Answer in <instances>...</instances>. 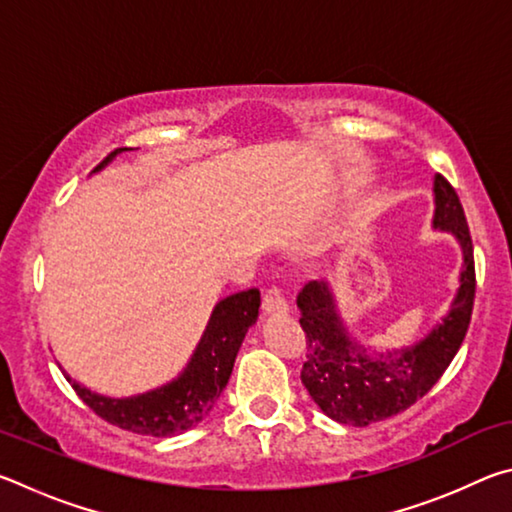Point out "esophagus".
Returning a JSON list of instances; mask_svg holds the SVG:
<instances>
[{
  "label": "esophagus",
  "instance_id": "obj_1",
  "mask_svg": "<svg viewBox=\"0 0 512 512\" xmlns=\"http://www.w3.org/2000/svg\"><path fill=\"white\" fill-rule=\"evenodd\" d=\"M262 309L264 314H287L289 311V302L284 298V293L277 284H271V287L266 289L262 298Z\"/></svg>",
  "mask_w": 512,
  "mask_h": 512
}]
</instances>
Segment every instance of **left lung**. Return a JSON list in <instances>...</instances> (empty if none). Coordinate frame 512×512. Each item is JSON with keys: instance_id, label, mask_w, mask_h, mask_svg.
Masks as SVG:
<instances>
[{"instance_id": "8db88e82", "label": "left lung", "mask_w": 512, "mask_h": 512, "mask_svg": "<svg viewBox=\"0 0 512 512\" xmlns=\"http://www.w3.org/2000/svg\"><path fill=\"white\" fill-rule=\"evenodd\" d=\"M433 194V225L461 241L463 271L452 311L427 339L402 352L370 357L350 341L327 284L307 282L298 293L300 325L307 336V361L302 363L300 379L320 411L336 422L368 427L406 411L443 377L465 339L476 293L474 246L461 198L440 173Z\"/></svg>"}]
</instances>
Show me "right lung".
<instances>
[{
  "label": "right lung",
  "mask_w": 512,
  "mask_h": 512,
  "mask_svg": "<svg viewBox=\"0 0 512 512\" xmlns=\"http://www.w3.org/2000/svg\"><path fill=\"white\" fill-rule=\"evenodd\" d=\"M121 151L128 149H115L108 153L94 171L106 167ZM257 316L259 289L239 291L223 298L214 307L203 339L183 375L151 393L115 400V397H103L88 391L69 375L65 377L76 395L99 418L115 424V427L155 438L176 436V433L196 427L212 411L232 375L241 341H244L248 327L255 323Z\"/></svg>",
  "instance_id": "add662e5"
}]
</instances>
